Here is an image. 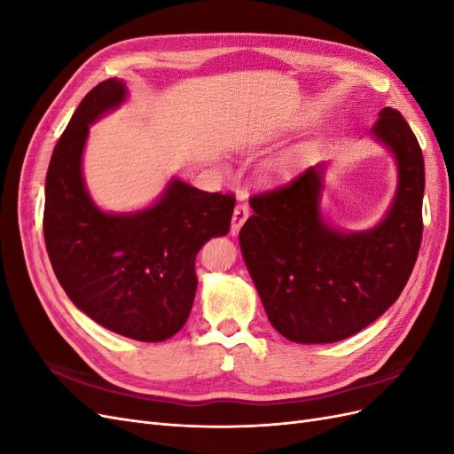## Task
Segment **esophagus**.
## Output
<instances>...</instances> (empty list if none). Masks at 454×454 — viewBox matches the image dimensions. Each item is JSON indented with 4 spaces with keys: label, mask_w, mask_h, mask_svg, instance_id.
I'll return each instance as SVG.
<instances>
[{
    "label": "esophagus",
    "mask_w": 454,
    "mask_h": 454,
    "mask_svg": "<svg viewBox=\"0 0 454 454\" xmlns=\"http://www.w3.org/2000/svg\"><path fill=\"white\" fill-rule=\"evenodd\" d=\"M250 215V206L248 202H246L244 199H240L235 206V212H232V222H231V231L232 235H237V232L240 231V227L244 225L246 219H248Z\"/></svg>",
    "instance_id": "34e87169"
}]
</instances>
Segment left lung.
Returning <instances> with one entry per match:
<instances>
[{
  "label": "left lung",
  "instance_id": "1",
  "mask_svg": "<svg viewBox=\"0 0 454 454\" xmlns=\"http://www.w3.org/2000/svg\"><path fill=\"white\" fill-rule=\"evenodd\" d=\"M373 134L397 159L400 184L387 217L371 231L327 227L322 168L252 195L240 248L270 324L295 342H335L362 332L395 303L422 242L424 159L400 112L382 107Z\"/></svg>",
  "mask_w": 454,
  "mask_h": 454
}]
</instances>
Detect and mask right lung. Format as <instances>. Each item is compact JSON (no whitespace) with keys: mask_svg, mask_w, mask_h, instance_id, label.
Masks as SVG:
<instances>
[{"mask_svg":"<svg viewBox=\"0 0 454 454\" xmlns=\"http://www.w3.org/2000/svg\"><path fill=\"white\" fill-rule=\"evenodd\" d=\"M122 98L121 81H102L67 122L47 170L43 235L52 270L79 310L119 335L160 342L187 322L197 254L227 235L237 199L174 180L149 210L112 215L96 208L81 153L90 122Z\"/></svg>","mask_w":454,"mask_h":454,"instance_id":"obj_1","label":"right lung"}]
</instances>
